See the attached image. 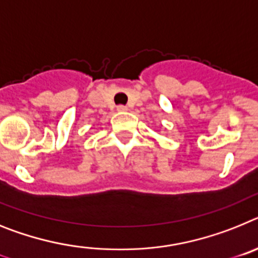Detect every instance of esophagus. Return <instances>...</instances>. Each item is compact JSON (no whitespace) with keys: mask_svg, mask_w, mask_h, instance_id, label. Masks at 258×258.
I'll use <instances>...</instances> for the list:
<instances>
[{"mask_svg":"<svg viewBox=\"0 0 258 258\" xmlns=\"http://www.w3.org/2000/svg\"><path fill=\"white\" fill-rule=\"evenodd\" d=\"M116 110L119 111V113H124V111L128 110V107L124 106V105H119V106H116Z\"/></svg>","mask_w":258,"mask_h":258,"instance_id":"esophagus-1","label":"esophagus"}]
</instances>
